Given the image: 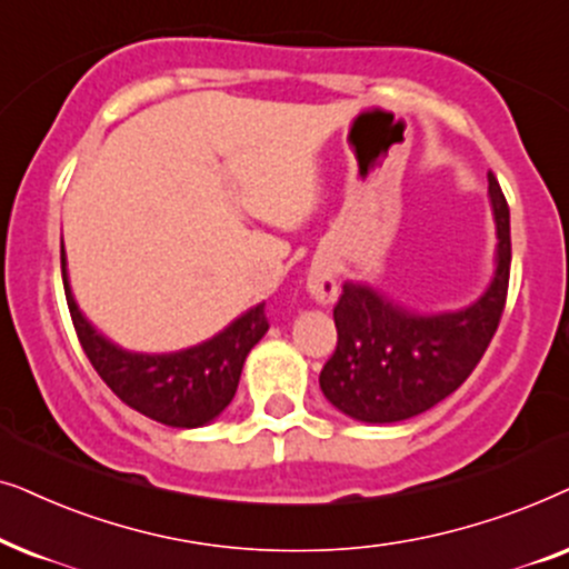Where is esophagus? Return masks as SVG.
Segmentation results:
<instances>
[{
	"label": "esophagus",
	"mask_w": 569,
	"mask_h": 569,
	"mask_svg": "<svg viewBox=\"0 0 569 569\" xmlns=\"http://www.w3.org/2000/svg\"><path fill=\"white\" fill-rule=\"evenodd\" d=\"M307 291L312 293V299L317 301V305H332L340 293L336 264H332L330 260H317L312 268H309Z\"/></svg>",
	"instance_id": "1"
}]
</instances>
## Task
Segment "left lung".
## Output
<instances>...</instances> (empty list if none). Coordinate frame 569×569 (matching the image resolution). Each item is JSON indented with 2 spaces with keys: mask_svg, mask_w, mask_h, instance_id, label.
Masks as SVG:
<instances>
[{
  "mask_svg": "<svg viewBox=\"0 0 569 569\" xmlns=\"http://www.w3.org/2000/svg\"><path fill=\"white\" fill-rule=\"evenodd\" d=\"M497 270L487 291L456 312H413L367 283L346 280L332 317L338 346L320 372L325 398L367 423L429 411L468 380L495 338L510 283V208L489 171Z\"/></svg>",
  "mask_w": 569,
  "mask_h": 569,
  "instance_id": "left-lung-1",
  "label": "left lung"
}]
</instances>
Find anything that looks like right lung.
<instances>
[{
	"instance_id": "obj_1",
	"label": "right lung",
	"mask_w": 569,
	"mask_h": 569,
	"mask_svg": "<svg viewBox=\"0 0 569 569\" xmlns=\"http://www.w3.org/2000/svg\"><path fill=\"white\" fill-rule=\"evenodd\" d=\"M62 280L80 346L101 380L113 390V396L124 400L134 411L173 429L206 427L216 416H221L239 388L247 353L260 343V338L270 328L264 305H257L237 317L218 336L192 348L171 353L127 351V348L111 343L80 312L78 301L72 297L70 278H67L64 247Z\"/></svg>"
}]
</instances>
